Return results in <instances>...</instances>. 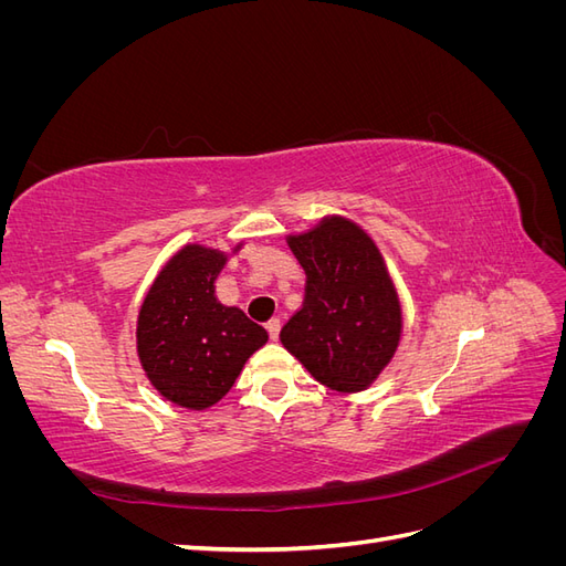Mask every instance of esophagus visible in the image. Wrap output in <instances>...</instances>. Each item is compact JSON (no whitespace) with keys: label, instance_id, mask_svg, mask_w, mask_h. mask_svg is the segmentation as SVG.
<instances>
[{"label":"esophagus","instance_id":"1","mask_svg":"<svg viewBox=\"0 0 566 566\" xmlns=\"http://www.w3.org/2000/svg\"><path fill=\"white\" fill-rule=\"evenodd\" d=\"M266 331H269L271 339H279V333H281V318H269V321H266Z\"/></svg>","mask_w":566,"mask_h":566}]
</instances>
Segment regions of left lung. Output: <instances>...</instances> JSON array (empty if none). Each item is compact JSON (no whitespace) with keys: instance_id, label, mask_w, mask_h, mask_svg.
Returning a JSON list of instances; mask_svg holds the SVG:
<instances>
[{"instance_id":"8db88e82","label":"left lung","mask_w":566,"mask_h":566,"mask_svg":"<svg viewBox=\"0 0 566 566\" xmlns=\"http://www.w3.org/2000/svg\"><path fill=\"white\" fill-rule=\"evenodd\" d=\"M306 271L302 310L283 331V347L335 391H361L391 361L401 337V304L370 235L328 217L287 238Z\"/></svg>"}]
</instances>
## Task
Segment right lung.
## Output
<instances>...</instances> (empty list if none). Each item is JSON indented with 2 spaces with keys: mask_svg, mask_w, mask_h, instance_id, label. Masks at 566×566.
Listing matches in <instances>:
<instances>
[{
  "mask_svg": "<svg viewBox=\"0 0 566 566\" xmlns=\"http://www.w3.org/2000/svg\"><path fill=\"white\" fill-rule=\"evenodd\" d=\"M227 254L186 245L150 285L136 323V352L167 401L202 410L233 387L248 358L269 339L262 325L214 297Z\"/></svg>",
  "mask_w": 566,
  "mask_h": 566,
  "instance_id": "obj_1",
  "label": "right lung"
}]
</instances>
